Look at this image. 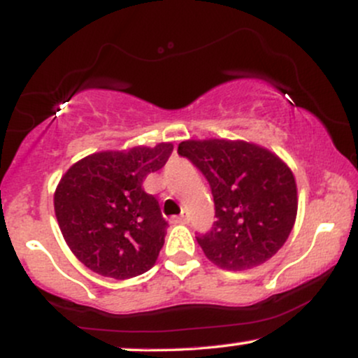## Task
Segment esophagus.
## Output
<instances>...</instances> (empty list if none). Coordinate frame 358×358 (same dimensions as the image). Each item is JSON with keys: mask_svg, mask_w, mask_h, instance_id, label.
I'll use <instances>...</instances> for the list:
<instances>
[{"mask_svg": "<svg viewBox=\"0 0 358 358\" xmlns=\"http://www.w3.org/2000/svg\"><path fill=\"white\" fill-rule=\"evenodd\" d=\"M188 220H190V217H188V213H182V215H178V217H175L173 219V222L175 224H188Z\"/></svg>", "mask_w": 358, "mask_h": 358, "instance_id": "34e87169", "label": "esophagus"}]
</instances>
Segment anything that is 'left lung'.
<instances>
[{
  "label": "left lung",
  "mask_w": 358,
  "mask_h": 358,
  "mask_svg": "<svg viewBox=\"0 0 358 358\" xmlns=\"http://www.w3.org/2000/svg\"><path fill=\"white\" fill-rule=\"evenodd\" d=\"M212 188L215 217L210 232L196 236L215 266L252 269L285 245L298 212L291 168L266 148L241 139H188L178 145Z\"/></svg>",
  "instance_id": "8db88e82"
}]
</instances>
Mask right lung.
<instances>
[{
    "instance_id": "right-lung-1",
    "label": "right lung",
    "mask_w": 358,
    "mask_h": 358,
    "mask_svg": "<svg viewBox=\"0 0 358 358\" xmlns=\"http://www.w3.org/2000/svg\"><path fill=\"white\" fill-rule=\"evenodd\" d=\"M173 145L92 153L65 171L55 195L57 222L84 266L106 278L129 279L155 266L168 222L143 180L165 166Z\"/></svg>"
}]
</instances>
